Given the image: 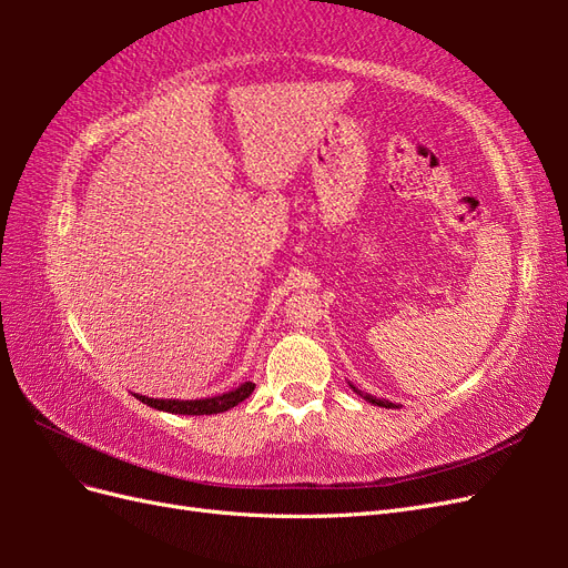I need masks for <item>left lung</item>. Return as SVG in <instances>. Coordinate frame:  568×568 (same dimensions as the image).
<instances>
[{
  "label": "left lung",
  "mask_w": 568,
  "mask_h": 568,
  "mask_svg": "<svg viewBox=\"0 0 568 568\" xmlns=\"http://www.w3.org/2000/svg\"><path fill=\"white\" fill-rule=\"evenodd\" d=\"M355 393H359L355 386H351ZM359 395H365V393H359ZM365 400H369L372 405H379V407H398V405H393V403H388V400H379V398H374V395H365Z\"/></svg>",
  "instance_id": "1"
}]
</instances>
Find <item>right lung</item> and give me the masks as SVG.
I'll return each mask as SVG.
<instances>
[{
	"instance_id": "add662e5",
	"label": "right lung",
	"mask_w": 568,
	"mask_h": 568,
	"mask_svg": "<svg viewBox=\"0 0 568 568\" xmlns=\"http://www.w3.org/2000/svg\"><path fill=\"white\" fill-rule=\"evenodd\" d=\"M253 388H255V384L246 382L234 390L213 395V398H201V400H173V398L161 400V398H149V395H140V393H134V398L142 400L144 405H149L153 409L173 412V415H217V412H227L230 407L246 400L253 393Z\"/></svg>"
}]
</instances>
